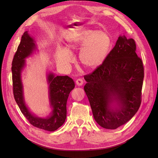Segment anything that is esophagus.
<instances>
[{
	"instance_id": "34e87169",
	"label": "esophagus",
	"mask_w": 158,
	"mask_h": 158,
	"mask_svg": "<svg viewBox=\"0 0 158 158\" xmlns=\"http://www.w3.org/2000/svg\"><path fill=\"white\" fill-rule=\"evenodd\" d=\"M84 82H83V80H82V79H77L76 81V85L77 86H82V85H83Z\"/></svg>"
}]
</instances>
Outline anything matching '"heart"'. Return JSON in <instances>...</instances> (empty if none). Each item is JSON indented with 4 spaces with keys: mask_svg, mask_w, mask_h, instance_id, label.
<instances>
[{
    "mask_svg": "<svg viewBox=\"0 0 158 158\" xmlns=\"http://www.w3.org/2000/svg\"><path fill=\"white\" fill-rule=\"evenodd\" d=\"M111 45L110 35L103 31L86 29L76 32L69 38L66 48H58L56 53L57 64L68 68L72 61L70 51L82 46L79 60L85 68L95 69L105 61Z\"/></svg>",
    "mask_w": 158,
    "mask_h": 158,
    "instance_id": "1",
    "label": "heart"
}]
</instances>
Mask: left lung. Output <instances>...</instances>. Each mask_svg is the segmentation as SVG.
<instances>
[{
    "label": "left lung",
    "mask_w": 158,
    "mask_h": 158,
    "mask_svg": "<svg viewBox=\"0 0 158 158\" xmlns=\"http://www.w3.org/2000/svg\"><path fill=\"white\" fill-rule=\"evenodd\" d=\"M136 49L133 39L120 36L103 63L84 77L94 119L103 128L123 125L140 106L144 69Z\"/></svg>",
    "instance_id": "obj_1"
}]
</instances>
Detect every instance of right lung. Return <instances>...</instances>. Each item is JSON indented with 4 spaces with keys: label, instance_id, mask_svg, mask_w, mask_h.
<instances>
[{
    "label": "right lung",
    "instance_id": "right-lung-1",
    "mask_svg": "<svg viewBox=\"0 0 158 158\" xmlns=\"http://www.w3.org/2000/svg\"><path fill=\"white\" fill-rule=\"evenodd\" d=\"M36 41L26 31L22 36L12 62L13 95L23 114L33 126L48 131H54L64 123L66 117V102L71 91L75 88L73 79L68 76H56L50 72L47 75L48 85V100L52 111L45 118L32 114L26 104L21 74L26 66V59L37 49Z\"/></svg>",
    "mask_w": 158,
    "mask_h": 158
}]
</instances>
